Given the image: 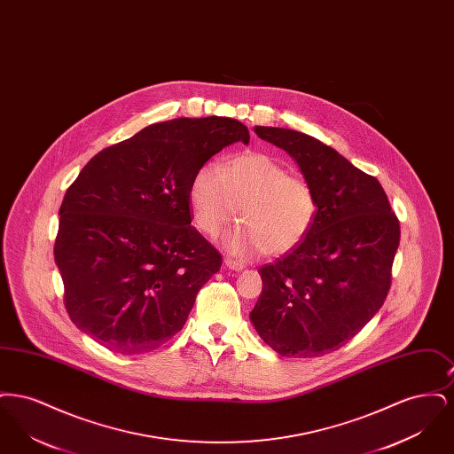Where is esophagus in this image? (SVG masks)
<instances>
[{"mask_svg":"<svg viewBox=\"0 0 454 454\" xmlns=\"http://www.w3.org/2000/svg\"><path fill=\"white\" fill-rule=\"evenodd\" d=\"M224 267L231 269V270H243L245 269V263L243 262H238L233 259H224Z\"/></svg>","mask_w":454,"mask_h":454,"instance_id":"esophagus-1","label":"esophagus"}]
</instances>
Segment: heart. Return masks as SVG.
I'll return each instance as SVG.
<instances>
[{
    "mask_svg": "<svg viewBox=\"0 0 454 454\" xmlns=\"http://www.w3.org/2000/svg\"><path fill=\"white\" fill-rule=\"evenodd\" d=\"M189 199L195 226L206 237L216 238L238 211L241 223L224 238V247L239 257L294 250L318 209L309 182L265 153H245L219 168H199Z\"/></svg>",
    "mask_w": 454,
    "mask_h": 454,
    "instance_id": "obj_1",
    "label": "heart"
}]
</instances>
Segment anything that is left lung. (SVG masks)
<instances>
[{"label":"left lung","instance_id":"left-lung-1","mask_svg":"<svg viewBox=\"0 0 454 454\" xmlns=\"http://www.w3.org/2000/svg\"><path fill=\"white\" fill-rule=\"evenodd\" d=\"M255 132L298 163L318 209L294 250L260 267L250 320L281 356L318 357L346 346L383 306L400 223L381 184L333 148L298 130Z\"/></svg>","mask_w":454,"mask_h":454}]
</instances>
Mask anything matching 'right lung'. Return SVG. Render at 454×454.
<instances>
[{
  "instance_id": "add662e5",
  "label": "right lung",
  "mask_w": 454,
  "mask_h": 454,
  "mask_svg": "<svg viewBox=\"0 0 454 454\" xmlns=\"http://www.w3.org/2000/svg\"><path fill=\"white\" fill-rule=\"evenodd\" d=\"M248 129L230 117L152 124L95 154L69 185L54 260L71 322L114 352L154 350L187 322L221 255L192 223L195 173Z\"/></svg>"
}]
</instances>
